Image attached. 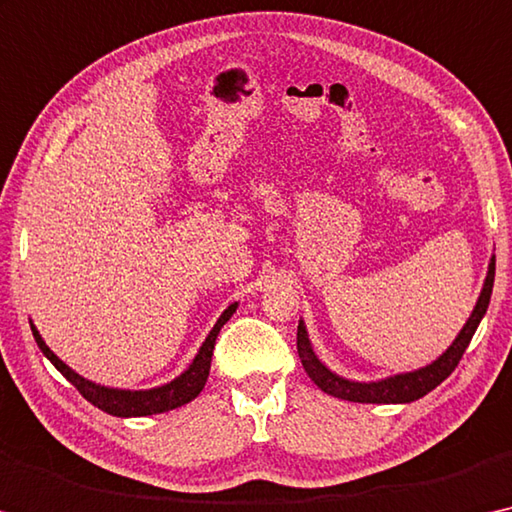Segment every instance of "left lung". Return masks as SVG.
<instances>
[{
	"label": "left lung",
	"instance_id": "obj_1",
	"mask_svg": "<svg viewBox=\"0 0 512 512\" xmlns=\"http://www.w3.org/2000/svg\"><path fill=\"white\" fill-rule=\"evenodd\" d=\"M494 263H497V258L492 256L490 267H487V277L483 283L481 297H478L467 325L460 329V334L451 343V348L426 368H419V371H412V373L393 375L380 382L345 380V377L329 371V368L316 357V352L311 348L309 334H306L304 322L300 320V325H297V352H300L306 375H309L322 391L329 393V396L341 398V400H352V403H412V400L423 398L426 393L435 389L437 384H442L446 377L455 371V366L460 364L462 355H465L471 336L476 334L478 325H481V320L487 311V304H490V297H492Z\"/></svg>",
	"mask_w": 512,
	"mask_h": 512
}]
</instances>
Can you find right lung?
<instances>
[{
  "label": "right lung",
  "instance_id": "1",
  "mask_svg": "<svg viewBox=\"0 0 512 512\" xmlns=\"http://www.w3.org/2000/svg\"><path fill=\"white\" fill-rule=\"evenodd\" d=\"M238 309V302L231 304L226 309L219 320L212 327V332L208 334L206 341H203L199 355L194 357L190 368L183 375H178L176 380H171L164 387H155V389H146V391H125V389H109V387H100L96 382L84 380L82 375H77L73 368L66 366L54 352L47 348L45 341L38 334V329L31 325V332H34V338L41 348L43 355L52 361L54 368L66 377V380L73 384V387L82 393V396L89 400L91 405H96L98 410L112 414V416H151V414H162L169 410H176V407L190 403L196 396H199L201 389L206 387L208 373H210V361H212V350H215V341L219 329H222L229 318Z\"/></svg>",
  "mask_w": 512,
  "mask_h": 512
}]
</instances>
